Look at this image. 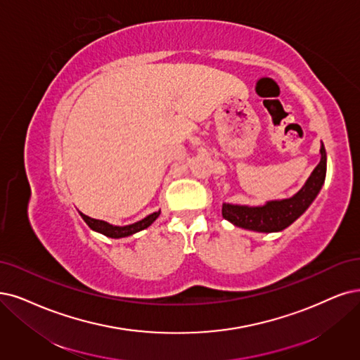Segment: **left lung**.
<instances>
[{"instance_id": "1", "label": "left lung", "mask_w": 360, "mask_h": 360, "mask_svg": "<svg viewBox=\"0 0 360 360\" xmlns=\"http://www.w3.org/2000/svg\"><path fill=\"white\" fill-rule=\"evenodd\" d=\"M321 162L314 167L304 187L294 197L269 202L258 207L224 203L222 217L234 224L236 227L252 231L273 233L285 230L307 210L322 188L326 176V151L323 143L321 146Z\"/></svg>"}]
</instances>
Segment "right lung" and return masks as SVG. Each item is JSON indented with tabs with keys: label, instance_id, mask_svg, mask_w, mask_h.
Wrapping results in <instances>:
<instances>
[{
	"label": "right lung",
	"instance_id": "right-lung-1",
	"mask_svg": "<svg viewBox=\"0 0 360 360\" xmlns=\"http://www.w3.org/2000/svg\"><path fill=\"white\" fill-rule=\"evenodd\" d=\"M79 215H82V218L84 219V222L89 225L91 230H95V231H98L103 236H108V237H112V238H120V237L131 236V234H135L141 230H145L146 227H150V225L158 218L160 212H154V214L143 218L142 221H138V222L130 224V225H124V227H115V225H111V224L105 222V221L93 219V218L82 214V212H79Z\"/></svg>",
	"mask_w": 360,
	"mask_h": 360
}]
</instances>
